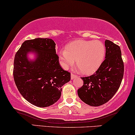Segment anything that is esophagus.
<instances>
[{
    "label": "esophagus",
    "instance_id": "34e87169",
    "mask_svg": "<svg viewBox=\"0 0 135 135\" xmlns=\"http://www.w3.org/2000/svg\"><path fill=\"white\" fill-rule=\"evenodd\" d=\"M76 77H77V76H76V75H74V74H71V79H74V78H76Z\"/></svg>",
    "mask_w": 135,
    "mask_h": 135
}]
</instances>
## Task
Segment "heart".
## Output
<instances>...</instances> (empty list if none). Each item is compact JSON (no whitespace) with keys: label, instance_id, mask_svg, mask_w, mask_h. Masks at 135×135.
I'll use <instances>...</instances> for the list:
<instances>
[{"label":"heart","instance_id":"b5f03b06","mask_svg":"<svg viewBox=\"0 0 135 135\" xmlns=\"http://www.w3.org/2000/svg\"><path fill=\"white\" fill-rule=\"evenodd\" d=\"M105 56V47L99 41H74L59 52L61 66L68 69L74 65L75 60L78 67L83 74L95 72L103 62Z\"/></svg>","mask_w":135,"mask_h":135}]
</instances>
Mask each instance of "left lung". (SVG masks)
I'll list each match as a JSON object with an SVG mask.
<instances>
[{
    "instance_id": "1",
    "label": "left lung",
    "mask_w": 135,
    "mask_h": 135,
    "mask_svg": "<svg viewBox=\"0 0 135 135\" xmlns=\"http://www.w3.org/2000/svg\"><path fill=\"white\" fill-rule=\"evenodd\" d=\"M105 59L94 74L81 78L83 85L78 94L83 102L91 106L105 104L118 90L124 74L120 47L109 40L105 41Z\"/></svg>"
}]
</instances>
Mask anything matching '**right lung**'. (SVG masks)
I'll return each mask as SVG.
<instances>
[{
  "instance_id": "obj_1",
  "label": "right lung",
  "mask_w": 135,
  "mask_h": 135,
  "mask_svg": "<svg viewBox=\"0 0 135 135\" xmlns=\"http://www.w3.org/2000/svg\"><path fill=\"white\" fill-rule=\"evenodd\" d=\"M56 44L51 39L36 38L24 41L16 52L13 75L21 95L37 107H47L57 102L62 86L71 74L60 66ZM36 57L31 60L28 54Z\"/></svg>"
}]
</instances>
